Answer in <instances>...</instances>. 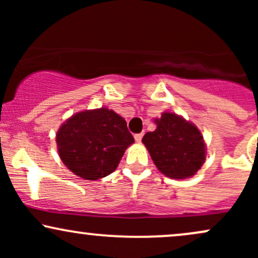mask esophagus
<instances>
[{
  "instance_id": "34e87169",
  "label": "esophagus",
  "mask_w": 258,
  "mask_h": 258,
  "mask_svg": "<svg viewBox=\"0 0 258 258\" xmlns=\"http://www.w3.org/2000/svg\"><path fill=\"white\" fill-rule=\"evenodd\" d=\"M142 137H143V133H137V135H135V139L137 143H139V142L142 141Z\"/></svg>"
}]
</instances>
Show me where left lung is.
Here are the masks:
<instances>
[{"label": "left lung", "instance_id": "obj_1", "mask_svg": "<svg viewBox=\"0 0 258 258\" xmlns=\"http://www.w3.org/2000/svg\"><path fill=\"white\" fill-rule=\"evenodd\" d=\"M155 123V131L147 132L142 142L160 172L176 179L197 173L205 162V143L199 130L172 112H164Z\"/></svg>", "mask_w": 258, "mask_h": 258}]
</instances>
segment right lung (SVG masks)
I'll use <instances>...</instances> for the list:
<instances>
[{
    "label": "right lung",
    "instance_id": "1",
    "mask_svg": "<svg viewBox=\"0 0 258 258\" xmlns=\"http://www.w3.org/2000/svg\"><path fill=\"white\" fill-rule=\"evenodd\" d=\"M133 142L126 121L106 108L78 112L57 132L61 161L76 176L87 180L114 172Z\"/></svg>",
    "mask_w": 258,
    "mask_h": 258
}]
</instances>
